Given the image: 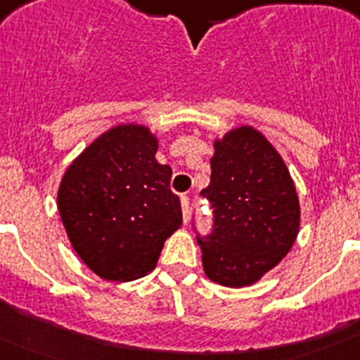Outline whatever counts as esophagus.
Masks as SVG:
<instances>
[{"label": "esophagus", "mask_w": 360, "mask_h": 360, "mask_svg": "<svg viewBox=\"0 0 360 360\" xmlns=\"http://www.w3.org/2000/svg\"><path fill=\"white\" fill-rule=\"evenodd\" d=\"M180 207H182L184 221L187 224V219H189V198H187V196H182V198H180Z\"/></svg>", "instance_id": "esophagus-1"}]
</instances>
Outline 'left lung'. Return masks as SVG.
I'll use <instances>...</instances> for the list:
<instances>
[{"label": "left lung", "instance_id": "left-lung-1", "mask_svg": "<svg viewBox=\"0 0 360 360\" xmlns=\"http://www.w3.org/2000/svg\"><path fill=\"white\" fill-rule=\"evenodd\" d=\"M211 184L202 191L214 207V231L202 247L203 272L221 287H252L290 252L301 207L287 164L252 126L212 141Z\"/></svg>", "mask_w": 360, "mask_h": 360}]
</instances>
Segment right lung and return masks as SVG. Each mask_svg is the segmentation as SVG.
I'll use <instances>...</instances> for the list:
<instances>
[{
  "instance_id": "add662e5",
  "label": "right lung",
  "mask_w": 360,
  "mask_h": 360,
  "mask_svg": "<svg viewBox=\"0 0 360 360\" xmlns=\"http://www.w3.org/2000/svg\"><path fill=\"white\" fill-rule=\"evenodd\" d=\"M158 136L144 124H117L73 158L57 189L66 236L91 272L133 281L157 266L165 240L182 225L169 189L171 167L157 160Z\"/></svg>"
}]
</instances>
